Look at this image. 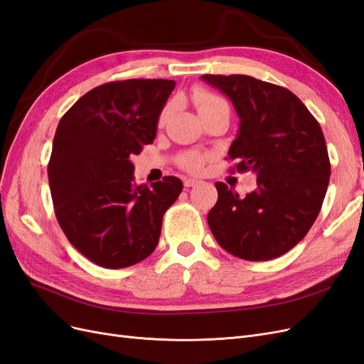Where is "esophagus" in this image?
Returning a JSON list of instances; mask_svg holds the SVG:
<instances>
[{
  "label": "esophagus",
  "mask_w": 364,
  "mask_h": 364,
  "mask_svg": "<svg viewBox=\"0 0 364 364\" xmlns=\"http://www.w3.org/2000/svg\"><path fill=\"white\" fill-rule=\"evenodd\" d=\"M199 183H200V181H197V179H185L183 181L185 188H191V186H196V185H199Z\"/></svg>",
  "instance_id": "1"
}]
</instances>
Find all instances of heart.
<instances>
[{
  "label": "heart",
  "instance_id": "heart-1",
  "mask_svg": "<svg viewBox=\"0 0 364 364\" xmlns=\"http://www.w3.org/2000/svg\"><path fill=\"white\" fill-rule=\"evenodd\" d=\"M191 100H193L194 107L197 109V112H199V115L202 112L208 111L209 107H213V106L223 102L222 98H218L217 95L208 92V91H203V90L196 91L191 97ZM167 114H168V109L165 107L159 115V121H158L159 126L164 124L165 118H167ZM178 162L183 170L190 171V173H199L203 168V165L206 162V156L202 155V153H199V151H186V153H183V155L179 156Z\"/></svg>",
  "mask_w": 364,
  "mask_h": 364
}]
</instances>
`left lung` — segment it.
Segmentation results:
<instances>
[{
  "mask_svg": "<svg viewBox=\"0 0 364 364\" xmlns=\"http://www.w3.org/2000/svg\"><path fill=\"white\" fill-rule=\"evenodd\" d=\"M202 79L232 102L240 129L228 156L240 161L237 171L255 173L258 185L240 197L217 182L209 229L234 257L278 258L299 243L321 213L331 174L322 129L282 86L243 74H205Z\"/></svg>",
  "mask_w": 364,
  "mask_h": 364,
  "instance_id": "1",
  "label": "left lung"
}]
</instances>
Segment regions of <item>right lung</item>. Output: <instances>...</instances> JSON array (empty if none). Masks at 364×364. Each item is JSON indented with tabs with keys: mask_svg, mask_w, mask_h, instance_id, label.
I'll list each match as a JSON object with an SVG mask.
<instances>
[{
	"mask_svg": "<svg viewBox=\"0 0 364 364\" xmlns=\"http://www.w3.org/2000/svg\"><path fill=\"white\" fill-rule=\"evenodd\" d=\"M174 80L109 82L80 97L53 139L48 182L54 213L70 243L105 269H123L156 249L162 217L183 183L174 176L134 183L142 146L156 136Z\"/></svg>",
	"mask_w": 364,
	"mask_h": 364,
	"instance_id": "right-lung-1",
	"label": "right lung"
}]
</instances>
